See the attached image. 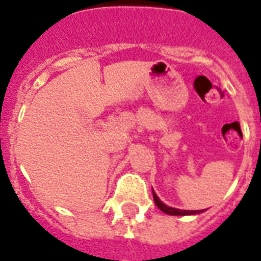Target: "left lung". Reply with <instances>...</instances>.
I'll use <instances>...</instances> for the list:
<instances>
[{
    "label": "left lung",
    "instance_id": "8db88e82",
    "mask_svg": "<svg viewBox=\"0 0 261 261\" xmlns=\"http://www.w3.org/2000/svg\"><path fill=\"white\" fill-rule=\"evenodd\" d=\"M153 194V201L156 204V207L162 211V213L168 214V215H193V214H200L201 211H187V210H179V208H172L169 205H166L164 202L159 200V197L155 194V192L152 190Z\"/></svg>",
    "mask_w": 261,
    "mask_h": 261
}]
</instances>
